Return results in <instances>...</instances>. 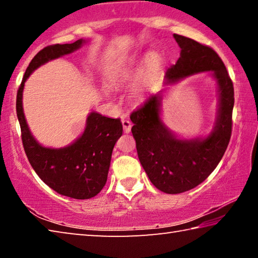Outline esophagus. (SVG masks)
Segmentation results:
<instances>
[{
  "label": "esophagus",
  "instance_id": "34e87169",
  "mask_svg": "<svg viewBox=\"0 0 258 258\" xmlns=\"http://www.w3.org/2000/svg\"><path fill=\"white\" fill-rule=\"evenodd\" d=\"M121 123H123L124 132L125 133H130L131 132V128H132V123H131V121L127 120V119H124L123 121H121Z\"/></svg>",
  "mask_w": 258,
  "mask_h": 258
}]
</instances>
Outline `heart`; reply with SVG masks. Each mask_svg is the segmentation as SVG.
<instances>
[{
    "label": "heart",
    "mask_w": 258,
    "mask_h": 258,
    "mask_svg": "<svg viewBox=\"0 0 258 258\" xmlns=\"http://www.w3.org/2000/svg\"><path fill=\"white\" fill-rule=\"evenodd\" d=\"M163 66V55L158 51H149L143 60L126 58L117 61L111 77L117 83H126L137 77L130 89V97L133 101H141L158 83ZM106 95L109 97V92H106Z\"/></svg>",
    "instance_id": "1"
}]
</instances>
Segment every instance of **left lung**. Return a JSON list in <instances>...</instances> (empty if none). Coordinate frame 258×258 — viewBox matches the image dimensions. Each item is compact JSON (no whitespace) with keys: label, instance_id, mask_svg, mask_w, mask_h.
<instances>
[{"label":"left lung","instance_id":"obj_1","mask_svg":"<svg viewBox=\"0 0 258 258\" xmlns=\"http://www.w3.org/2000/svg\"><path fill=\"white\" fill-rule=\"evenodd\" d=\"M173 37L181 51L177 62L166 73V87L131 115L140 163L152 184L169 195L194 189L216 168L231 138L234 104L232 81L216 52L189 37L177 34ZM200 72H209L217 83L216 123L203 137L184 138L162 120V94L169 86Z\"/></svg>","mask_w":258,"mask_h":258}]
</instances>
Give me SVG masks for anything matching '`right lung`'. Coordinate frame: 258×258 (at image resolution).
Here are the masks:
<instances>
[{"label": "right lung", "mask_w": 258, "mask_h": 258, "mask_svg": "<svg viewBox=\"0 0 258 258\" xmlns=\"http://www.w3.org/2000/svg\"><path fill=\"white\" fill-rule=\"evenodd\" d=\"M89 40H77L72 44L46 46L34 56L17 93V116L26 155L41 180L59 195L74 199H90L102 190L107 182L112 149L123 134L119 118H109L97 111L86 117L83 133L71 145L52 148L41 145L26 120L23 107L25 83L33 72L51 60L72 54L87 44Z\"/></svg>", "instance_id": "1"}]
</instances>
